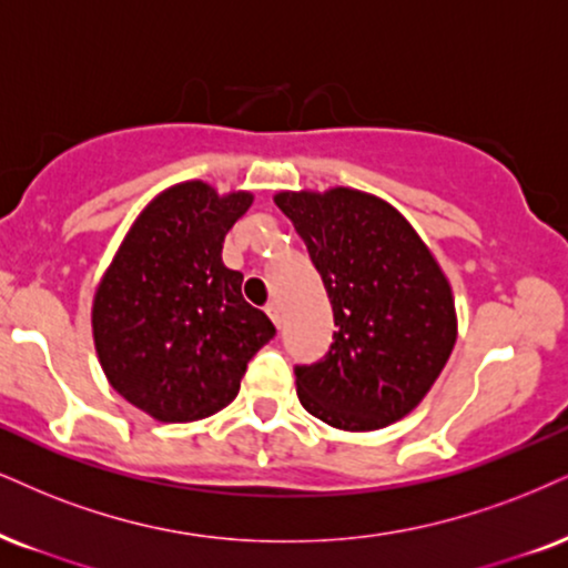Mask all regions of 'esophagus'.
Wrapping results in <instances>:
<instances>
[{
  "instance_id": "1",
  "label": "esophagus",
  "mask_w": 568,
  "mask_h": 568,
  "mask_svg": "<svg viewBox=\"0 0 568 568\" xmlns=\"http://www.w3.org/2000/svg\"><path fill=\"white\" fill-rule=\"evenodd\" d=\"M265 313H268V318L273 321V324L282 326V307H278L276 300H271V303L265 305Z\"/></svg>"
}]
</instances>
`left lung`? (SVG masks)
Masks as SVG:
<instances>
[{
  "mask_svg": "<svg viewBox=\"0 0 568 568\" xmlns=\"http://www.w3.org/2000/svg\"><path fill=\"white\" fill-rule=\"evenodd\" d=\"M334 311L332 345L295 366L311 416L347 432L400 422L429 392L455 345V305L445 273L410 223L355 189L282 192Z\"/></svg>",
  "mask_w": 568,
  "mask_h": 568,
  "instance_id": "1",
  "label": "left lung"
}]
</instances>
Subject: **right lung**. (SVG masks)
<instances>
[{
  "label": "right lung",
  "mask_w": 568,
  "mask_h": 568,
  "mask_svg": "<svg viewBox=\"0 0 568 568\" xmlns=\"http://www.w3.org/2000/svg\"><path fill=\"white\" fill-rule=\"evenodd\" d=\"M252 194L219 197L186 181L152 200L94 295L91 326L118 395L165 424L197 422L234 400L252 355L276 326L242 297L221 261Z\"/></svg>",
  "instance_id": "1"
}]
</instances>
